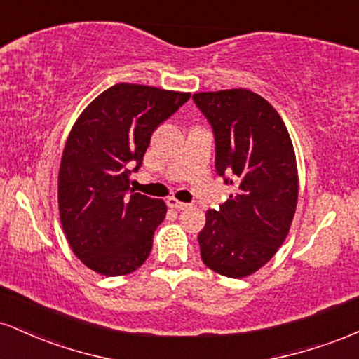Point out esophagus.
I'll return each instance as SVG.
<instances>
[{
	"instance_id": "esophagus-1",
	"label": "esophagus",
	"mask_w": 359,
	"mask_h": 359,
	"mask_svg": "<svg viewBox=\"0 0 359 359\" xmlns=\"http://www.w3.org/2000/svg\"><path fill=\"white\" fill-rule=\"evenodd\" d=\"M167 205H168V208L177 209V211H184V209L189 208V204L180 203V201H177L175 197H168V199H167Z\"/></svg>"
}]
</instances>
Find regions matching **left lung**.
<instances>
[{"instance_id":"1","label":"left lung","mask_w":359,"mask_h":359,"mask_svg":"<svg viewBox=\"0 0 359 359\" xmlns=\"http://www.w3.org/2000/svg\"><path fill=\"white\" fill-rule=\"evenodd\" d=\"M212 128L217 175L234 191L205 212L197 240L209 269L229 278L255 273L282 246L297 208L294 147L269 101L248 89L192 96Z\"/></svg>"}]
</instances>
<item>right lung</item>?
Returning <instances> with one entry per match:
<instances>
[{
	"instance_id": "obj_1",
	"label": "right lung",
	"mask_w": 359,
	"mask_h": 359,
	"mask_svg": "<svg viewBox=\"0 0 359 359\" xmlns=\"http://www.w3.org/2000/svg\"><path fill=\"white\" fill-rule=\"evenodd\" d=\"M191 94L140 84L113 86L82 111L59 172L60 222L76 257L106 277L131 273L151 251L167 205L133 192L151 133Z\"/></svg>"
}]
</instances>
